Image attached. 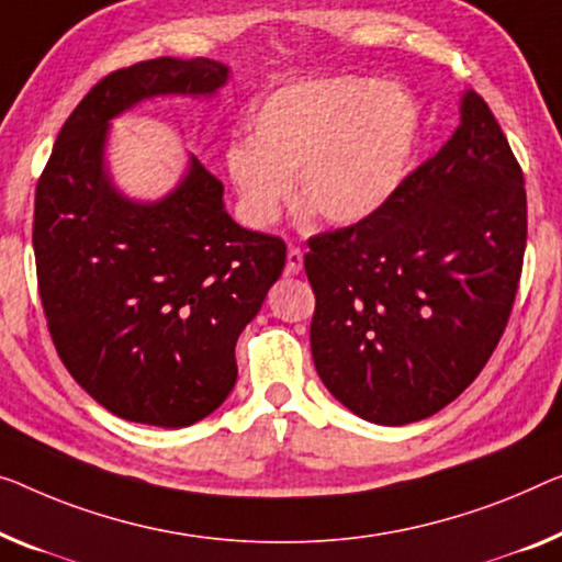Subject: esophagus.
Masks as SVG:
<instances>
[{"label":"esophagus","instance_id":"34e87169","mask_svg":"<svg viewBox=\"0 0 562 562\" xmlns=\"http://www.w3.org/2000/svg\"><path fill=\"white\" fill-rule=\"evenodd\" d=\"M300 270H303V249L290 245L288 247V262H284V272L288 274H297Z\"/></svg>","mask_w":562,"mask_h":562}]
</instances>
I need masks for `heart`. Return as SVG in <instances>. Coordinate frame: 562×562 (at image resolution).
I'll list each match as a JSON object with an SVG mask.
<instances>
[{
    "instance_id": "1",
    "label": "heart",
    "mask_w": 562,
    "mask_h": 562,
    "mask_svg": "<svg viewBox=\"0 0 562 562\" xmlns=\"http://www.w3.org/2000/svg\"><path fill=\"white\" fill-rule=\"evenodd\" d=\"M422 136V111L379 78L295 82L249 119V138L227 146L224 164L247 220L265 227L297 194L330 224H356L396 194Z\"/></svg>"
}]
</instances>
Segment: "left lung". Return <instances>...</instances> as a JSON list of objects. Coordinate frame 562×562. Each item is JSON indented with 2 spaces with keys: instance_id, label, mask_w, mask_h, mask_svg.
Wrapping results in <instances>:
<instances>
[{
  "instance_id": "obj_1",
  "label": "left lung",
  "mask_w": 562,
  "mask_h": 562,
  "mask_svg": "<svg viewBox=\"0 0 562 562\" xmlns=\"http://www.w3.org/2000/svg\"><path fill=\"white\" fill-rule=\"evenodd\" d=\"M525 241L522 169L467 90L454 136L379 212L307 241L310 348L325 389L373 424L441 412L495 353Z\"/></svg>"
}]
</instances>
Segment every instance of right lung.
<instances>
[{
    "label": "right lung",
    "instance_id": "right-lung-1",
    "mask_svg": "<svg viewBox=\"0 0 562 562\" xmlns=\"http://www.w3.org/2000/svg\"><path fill=\"white\" fill-rule=\"evenodd\" d=\"M229 67L156 57L105 75L55 140L35 194L37 288L57 356L125 422L196 424L237 381L234 346L284 267V241L239 227L189 158L169 196L133 201L105 171L108 123L154 95H212Z\"/></svg>",
    "mask_w": 562,
    "mask_h": 562
}]
</instances>
